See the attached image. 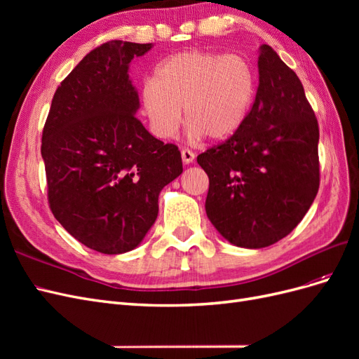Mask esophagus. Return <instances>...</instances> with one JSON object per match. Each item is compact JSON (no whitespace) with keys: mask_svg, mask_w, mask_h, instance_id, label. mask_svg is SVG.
Listing matches in <instances>:
<instances>
[{"mask_svg":"<svg viewBox=\"0 0 359 359\" xmlns=\"http://www.w3.org/2000/svg\"><path fill=\"white\" fill-rule=\"evenodd\" d=\"M181 157H182L184 165H190V163H193V160H194V153L187 148H184V149H181Z\"/></svg>","mask_w":359,"mask_h":359,"instance_id":"esophagus-1","label":"esophagus"}]
</instances>
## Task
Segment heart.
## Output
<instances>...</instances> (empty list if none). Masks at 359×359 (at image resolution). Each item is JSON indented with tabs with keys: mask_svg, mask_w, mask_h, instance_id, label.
<instances>
[{
	"mask_svg": "<svg viewBox=\"0 0 359 359\" xmlns=\"http://www.w3.org/2000/svg\"><path fill=\"white\" fill-rule=\"evenodd\" d=\"M256 91V70L240 53L186 50L160 64L156 78L144 82L140 100L161 139L175 136L184 109L191 139L223 140L243 127Z\"/></svg>",
	"mask_w": 359,
	"mask_h": 359,
	"instance_id": "heart-1",
	"label": "heart"
}]
</instances>
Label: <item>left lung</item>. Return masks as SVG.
<instances>
[{"mask_svg":"<svg viewBox=\"0 0 359 359\" xmlns=\"http://www.w3.org/2000/svg\"><path fill=\"white\" fill-rule=\"evenodd\" d=\"M245 123L198 156L210 178L205 210L226 241L264 248L289 235L319 190V127L295 72L262 45Z\"/></svg>","mask_w":359,"mask_h":359,"instance_id":"left-lung-1","label":"left lung"}]
</instances>
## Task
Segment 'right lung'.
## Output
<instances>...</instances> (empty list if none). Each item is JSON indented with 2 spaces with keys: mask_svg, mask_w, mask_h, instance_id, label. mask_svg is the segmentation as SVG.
I'll use <instances>...</instances> for the list:
<instances>
[{
  "mask_svg": "<svg viewBox=\"0 0 359 359\" xmlns=\"http://www.w3.org/2000/svg\"><path fill=\"white\" fill-rule=\"evenodd\" d=\"M153 43L112 40L61 82L43 128L52 214L73 238L104 255L136 248L154 224L158 194L182 173L178 147L136 118L130 62Z\"/></svg>",
  "mask_w": 359,
  "mask_h": 359,
  "instance_id": "obj_1",
  "label": "right lung"
}]
</instances>
